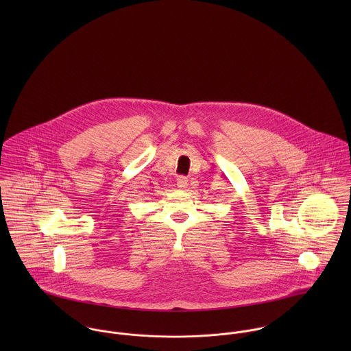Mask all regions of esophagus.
I'll return each instance as SVG.
<instances>
[{"label":"esophagus","instance_id":"esophagus-1","mask_svg":"<svg viewBox=\"0 0 351 351\" xmlns=\"http://www.w3.org/2000/svg\"><path fill=\"white\" fill-rule=\"evenodd\" d=\"M177 186L180 189H186L188 188V178L186 177H178L177 178Z\"/></svg>","mask_w":351,"mask_h":351}]
</instances>
